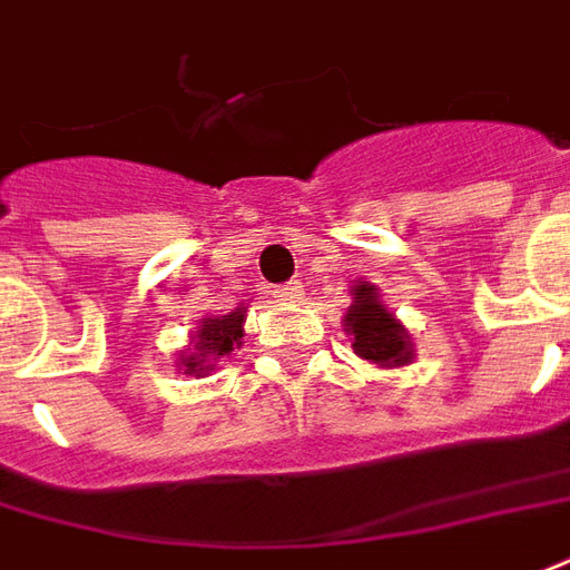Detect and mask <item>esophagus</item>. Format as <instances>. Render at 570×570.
<instances>
[{"mask_svg":"<svg viewBox=\"0 0 570 570\" xmlns=\"http://www.w3.org/2000/svg\"><path fill=\"white\" fill-rule=\"evenodd\" d=\"M273 294H276V301H282V303H301V297H303V282H288V285H279V288L273 291Z\"/></svg>","mask_w":570,"mask_h":570,"instance_id":"1","label":"esophagus"}]
</instances>
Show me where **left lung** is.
I'll return each mask as SVG.
<instances>
[{
    "label": "left lung",
    "mask_w": 570,
    "mask_h": 570,
    "mask_svg": "<svg viewBox=\"0 0 570 570\" xmlns=\"http://www.w3.org/2000/svg\"><path fill=\"white\" fill-rule=\"evenodd\" d=\"M342 327L351 336V348L372 366L400 370L414 363V340L409 327L387 309L382 291L372 282L351 285V306L342 318Z\"/></svg>",
    "instance_id": "1"
}]
</instances>
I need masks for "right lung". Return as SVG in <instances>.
Listing matches in <instances>:
<instances>
[{"mask_svg":"<svg viewBox=\"0 0 570 570\" xmlns=\"http://www.w3.org/2000/svg\"><path fill=\"white\" fill-rule=\"evenodd\" d=\"M246 303H239L237 309L228 315H207L198 321V327L188 333V345L177 351V372L204 379L216 370L230 351L243 345V324H246Z\"/></svg>","mask_w":570,"mask_h":570,"instance_id":"1","label":"right lung"}]
</instances>
